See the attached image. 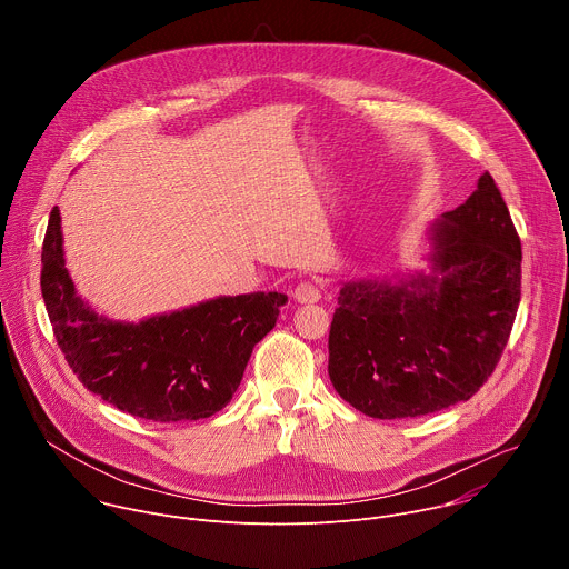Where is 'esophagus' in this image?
I'll use <instances>...</instances> for the list:
<instances>
[{
	"instance_id": "esophagus-1",
	"label": "esophagus",
	"mask_w": 569,
	"mask_h": 569,
	"mask_svg": "<svg viewBox=\"0 0 569 569\" xmlns=\"http://www.w3.org/2000/svg\"><path fill=\"white\" fill-rule=\"evenodd\" d=\"M292 297H295L299 303H317V301L321 299V290H319V286L312 283V281H301V283L295 288Z\"/></svg>"
}]
</instances>
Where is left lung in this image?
<instances>
[{"instance_id":"1","label":"left lung","mask_w":569,"mask_h":569,"mask_svg":"<svg viewBox=\"0 0 569 569\" xmlns=\"http://www.w3.org/2000/svg\"><path fill=\"white\" fill-rule=\"evenodd\" d=\"M426 268L340 288L329 333L336 391L371 419L468 400L507 347L520 303V238L496 180L428 224Z\"/></svg>"}]
</instances>
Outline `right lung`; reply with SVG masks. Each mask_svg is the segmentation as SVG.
<instances>
[{"label":"right lung","mask_w":569,"mask_h":569,"mask_svg":"<svg viewBox=\"0 0 569 569\" xmlns=\"http://www.w3.org/2000/svg\"><path fill=\"white\" fill-rule=\"evenodd\" d=\"M40 286L58 347L78 380L121 412L159 423L220 412L288 301L281 292L220 295L137 323L112 319L76 290L58 207L44 233Z\"/></svg>","instance_id":"obj_1"}]
</instances>
